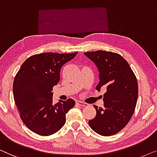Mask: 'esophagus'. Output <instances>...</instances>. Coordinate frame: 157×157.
Returning <instances> with one entry per match:
<instances>
[{"label": "esophagus", "mask_w": 157, "mask_h": 157, "mask_svg": "<svg viewBox=\"0 0 157 157\" xmlns=\"http://www.w3.org/2000/svg\"><path fill=\"white\" fill-rule=\"evenodd\" d=\"M76 104H78V105L81 106V107H87V106L89 105L87 103L83 102V101H77Z\"/></svg>", "instance_id": "obj_1"}]
</instances>
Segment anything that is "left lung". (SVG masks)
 <instances>
[{
    "instance_id": "8db88e82",
    "label": "left lung",
    "mask_w": 157,
    "mask_h": 157,
    "mask_svg": "<svg viewBox=\"0 0 157 157\" xmlns=\"http://www.w3.org/2000/svg\"><path fill=\"white\" fill-rule=\"evenodd\" d=\"M95 64L100 82L96 90L107 88L104 107L94 105L97 114L89 121L92 129L101 136H111L122 130L131 119L138 98L135 75L127 61L117 53L98 50L85 52Z\"/></svg>"
}]
</instances>
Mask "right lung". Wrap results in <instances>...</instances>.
<instances>
[{
  "instance_id": "right-lung-1",
  "label": "right lung",
  "mask_w": 157,
  "mask_h": 157,
  "mask_svg": "<svg viewBox=\"0 0 157 157\" xmlns=\"http://www.w3.org/2000/svg\"><path fill=\"white\" fill-rule=\"evenodd\" d=\"M74 53L45 52L28 57L13 82V96L26 127L39 135L49 136L65 124L66 114L75 105L72 99L52 103V87L59 81L63 65Z\"/></svg>"
}]
</instances>
